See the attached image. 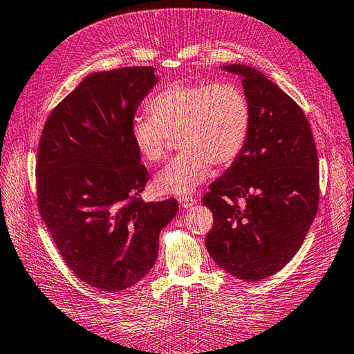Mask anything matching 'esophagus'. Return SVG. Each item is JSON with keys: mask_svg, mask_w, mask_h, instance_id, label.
<instances>
[{"mask_svg": "<svg viewBox=\"0 0 354 354\" xmlns=\"http://www.w3.org/2000/svg\"><path fill=\"white\" fill-rule=\"evenodd\" d=\"M178 201H179V204H181L183 209H189V207H192L196 203V199L193 196H179Z\"/></svg>", "mask_w": 354, "mask_h": 354, "instance_id": "esophagus-1", "label": "esophagus"}]
</instances>
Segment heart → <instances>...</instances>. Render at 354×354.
<instances>
[{
  "instance_id": "b5f03b06",
  "label": "heart",
  "mask_w": 354,
  "mask_h": 354,
  "mask_svg": "<svg viewBox=\"0 0 354 354\" xmlns=\"http://www.w3.org/2000/svg\"><path fill=\"white\" fill-rule=\"evenodd\" d=\"M150 115L135 116L130 136L149 162L162 161L170 136L183 151L155 179L161 193L185 195L209 176L212 164L230 165L250 136L252 107L232 81L173 82L149 104Z\"/></svg>"
}]
</instances>
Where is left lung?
I'll list each match as a JSON object with an SVG mask.
<instances>
[{
    "label": "left lung",
    "mask_w": 354,
    "mask_h": 354,
    "mask_svg": "<svg viewBox=\"0 0 354 354\" xmlns=\"http://www.w3.org/2000/svg\"><path fill=\"white\" fill-rule=\"evenodd\" d=\"M221 68L241 76L252 129L203 198L213 213L205 247L227 273L256 282L286 267L306 239L319 204V162L307 118L283 90L250 66Z\"/></svg>",
    "instance_id": "obj_1"
}]
</instances>
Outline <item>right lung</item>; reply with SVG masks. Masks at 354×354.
<instances>
[{
	"label": "right lung",
	"mask_w": 354,
	"mask_h": 354,
	"mask_svg": "<svg viewBox=\"0 0 354 354\" xmlns=\"http://www.w3.org/2000/svg\"><path fill=\"white\" fill-rule=\"evenodd\" d=\"M153 67L96 72L52 110L38 145V209L67 267L95 288L135 286L155 266L178 201L144 203L149 171L130 122Z\"/></svg>",
	"instance_id": "obj_1"
}]
</instances>
